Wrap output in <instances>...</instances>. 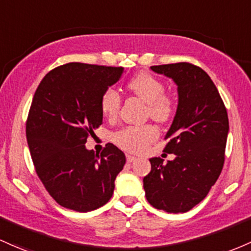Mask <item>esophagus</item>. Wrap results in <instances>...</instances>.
<instances>
[{
  "mask_svg": "<svg viewBox=\"0 0 251 251\" xmlns=\"http://www.w3.org/2000/svg\"><path fill=\"white\" fill-rule=\"evenodd\" d=\"M126 159H127V162H134L137 159V157L133 156V155H130V153H127V155H126Z\"/></svg>",
  "mask_w": 251,
  "mask_h": 251,
  "instance_id": "obj_1",
  "label": "esophagus"
}]
</instances>
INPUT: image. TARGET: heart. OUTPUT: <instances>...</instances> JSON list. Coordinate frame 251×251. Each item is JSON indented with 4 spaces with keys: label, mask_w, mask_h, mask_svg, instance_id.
I'll list each match as a JSON object with an SVG mask.
<instances>
[{
    "label": "heart",
    "mask_w": 251,
    "mask_h": 251,
    "mask_svg": "<svg viewBox=\"0 0 251 251\" xmlns=\"http://www.w3.org/2000/svg\"><path fill=\"white\" fill-rule=\"evenodd\" d=\"M127 89L147 103L148 115L156 123L166 124L174 117L176 109L174 98L164 93V84L157 77L148 73H140L128 81ZM120 106L119 94L112 88L104 90L100 99V108L104 117L109 120L117 119ZM157 136L158 131L152 125L128 126L114 133L113 142L124 150L139 152L155 140Z\"/></svg>",
    "instance_id": "b5f03b06"
}]
</instances>
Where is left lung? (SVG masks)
<instances>
[{
    "instance_id": "1",
    "label": "left lung",
    "mask_w": 251,
    "mask_h": 251,
    "mask_svg": "<svg viewBox=\"0 0 251 251\" xmlns=\"http://www.w3.org/2000/svg\"><path fill=\"white\" fill-rule=\"evenodd\" d=\"M151 70L177 85L178 104L164 151L174 153L163 164L150 158L151 172L143 178L147 200L157 210L184 213L202 201L218 180L225 159L228 118L211 77L191 63L153 65Z\"/></svg>"
}]
</instances>
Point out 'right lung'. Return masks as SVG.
<instances>
[{
    "mask_svg": "<svg viewBox=\"0 0 251 251\" xmlns=\"http://www.w3.org/2000/svg\"><path fill=\"white\" fill-rule=\"evenodd\" d=\"M124 68L68 63L48 73L33 96L26 137L35 172L63 207L89 212L108 202L126 162L108 143L100 155L85 143L102 124L100 99Z\"/></svg>",
    "mask_w": 251,
    "mask_h": 251,
    "instance_id": "obj_1",
    "label": "right lung"
}]
</instances>
